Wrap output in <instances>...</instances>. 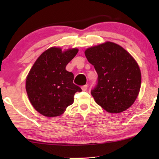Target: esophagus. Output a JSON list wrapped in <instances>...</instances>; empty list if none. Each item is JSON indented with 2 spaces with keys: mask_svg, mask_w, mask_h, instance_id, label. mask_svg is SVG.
<instances>
[{
  "mask_svg": "<svg viewBox=\"0 0 159 159\" xmlns=\"http://www.w3.org/2000/svg\"><path fill=\"white\" fill-rule=\"evenodd\" d=\"M81 89L83 91H86L88 89V85H83L81 87Z\"/></svg>",
  "mask_w": 159,
  "mask_h": 159,
  "instance_id": "obj_1",
  "label": "esophagus"
}]
</instances>
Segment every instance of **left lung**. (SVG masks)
Masks as SVG:
<instances>
[{
    "instance_id": "8db88e82",
    "label": "left lung",
    "mask_w": 159,
    "mask_h": 159,
    "mask_svg": "<svg viewBox=\"0 0 159 159\" xmlns=\"http://www.w3.org/2000/svg\"><path fill=\"white\" fill-rule=\"evenodd\" d=\"M98 75L91 95L106 111L118 114L131 107L140 90L141 72L135 60L124 48L107 41L85 51Z\"/></svg>"
}]
</instances>
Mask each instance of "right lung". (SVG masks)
I'll list each match as a JSON object with an SVG mask.
<instances>
[{"instance_id":"add662e5","label":"right lung","mask_w":159,"mask_h":159,"mask_svg":"<svg viewBox=\"0 0 159 159\" xmlns=\"http://www.w3.org/2000/svg\"><path fill=\"white\" fill-rule=\"evenodd\" d=\"M79 52L77 48L61 51L52 47L35 61L26 80V90L34 108L47 117L60 116L73 104L81 88L74 84V74L66 66Z\"/></svg>"}]
</instances>
